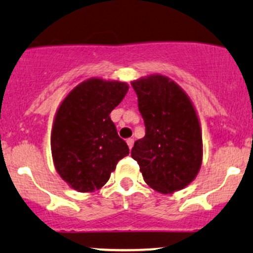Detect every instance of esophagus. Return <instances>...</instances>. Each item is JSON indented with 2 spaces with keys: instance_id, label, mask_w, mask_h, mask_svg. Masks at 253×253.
<instances>
[{
  "instance_id": "1",
  "label": "esophagus",
  "mask_w": 253,
  "mask_h": 253,
  "mask_svg": "<svg viewBox=\"0 0 253 253\" xmlns=\"http://www.w3.org/2000/svg\"><path fill=\"white\" fill-rule=\"evenodd\" d=\"M126 144H127V146H129L130 150H131L132 146H134V139H131V137H130V139H127L126 140Z\"/></svg>"
}]
</instances>
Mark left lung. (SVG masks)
Instances as JSON below:
<instances>
[{
  "label": "left lung",
  "mask_w": 253,
  "mask_h": 253,
  "mask_svg": "<svg viewBox=\"0 0 253 253\" xmlns=\"http://www.w3.org/2000/svg\"><path fill=\"white\" fill-rule=\"evenodd\" d=\"M145 123L131 157L156 191L171 194L191 183L202 162L199 118L186 93L173 80L151 75L131 83Z\"/></svg>",
  "instance_id": "obj_1"
}]
</instances>
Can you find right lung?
Returning a JSON list of instances; mask_svg holds the SVG:
<instances>
[{"mask_svg":"<svg viewBox=\"0 0 253 253\" xmlns=\"http://www.w3.org/2000/svg\"><path fill=\"white\" fill-rule=\"evenodd\" d=\"M121 82L90 79L64 98L51 135L54 167L80 192H92L108 181L129 147L117 132L109 113L127 92Z\"/></svg>","mask_w":253,"mask_h":253,"instance_id":"1","label":"right lung"}]
</instances>
